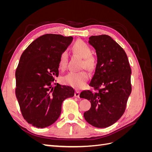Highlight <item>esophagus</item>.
<instances>
[{"label": "esophagus", "mask_w": 152, "mask_h": 152, "mask_svg": "<svg viewBox=\"0 0 152 152\" xmlns=\"http://www.w3.org/2000/svg\"><path fill=\"white\" fill-rule=\"evenodd\" d=\"M75 96L77 98H79V96H80V91H78V90L75 91Z\"/></svg>", "instance_id": "34e87169"}]
</instances>
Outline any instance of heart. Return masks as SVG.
Here are the masks:
<instances>
[{"label": "heart", "instance_id": "obj_1", "mask_svg": "<svg viewBox=\"0 0 152 152\" xmlns=\"http://www.w3.org/2000/svg\"><path fill=\"white\" fill-rule=\"evenodd\" d=\"M72 50L75 54L79 55L83 59L82 67H85L87 70L93 72L95 70L96 66V58L91 55V49L88 45L82 40H77L73 44ZM68 62V53L64 50L59 58L58 65L61 70L65 69ZM89 75L86 71L80 72H70L64 76L62 81L65 84L70 86L74 88L80 89L84 87L86 82L88 80Z\"/></svg>", "mask_w": 152, "mask_h": 152}]
</instances>
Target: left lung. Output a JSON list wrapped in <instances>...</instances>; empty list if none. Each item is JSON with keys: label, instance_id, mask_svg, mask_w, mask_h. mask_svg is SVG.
I'll use <instances>...</instances> for the list:
<instances>
[{"label": "left lung", "instance_id": "8db88e82", "mask_svg": "<svg viewBox=\"0 0 152 152\" xmlns=\"http://www.w3.org/2000/svg\"><path fill=\"white\" fill-rule=\"evenodd\" d=\"M89 43L97 54V64L89 86L96 92L84 91L80 97L90 101L85 120L98 128L112 126L125 112L131 93V69L124 50L107 35L91 36Z\"/></svg>", "mask_w": 152, "mask_h": 152}]
</instances>
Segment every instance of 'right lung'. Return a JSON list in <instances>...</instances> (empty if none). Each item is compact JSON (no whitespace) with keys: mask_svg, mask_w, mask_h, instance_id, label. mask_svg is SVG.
I'll return each instance as SVG.
<instances>
[{"mask_svg":"<svg viewBox=\"0 0 152 152\" xmlns=\"http://www.w3.org/2000/svg\"><path fill=\"white\" fill-rule=\"evenodd\" d=\"M72 40V37L45 34L21 54L15 73L16 96L23 117L34 127L52 125L60 115L63 101L74 96L72 87L53 86L54 77L59 75V56Z\"/></svg>","mask_w":152,"mask_h":152,"instance_id":"1","label":"right lung"}]
</instances>
